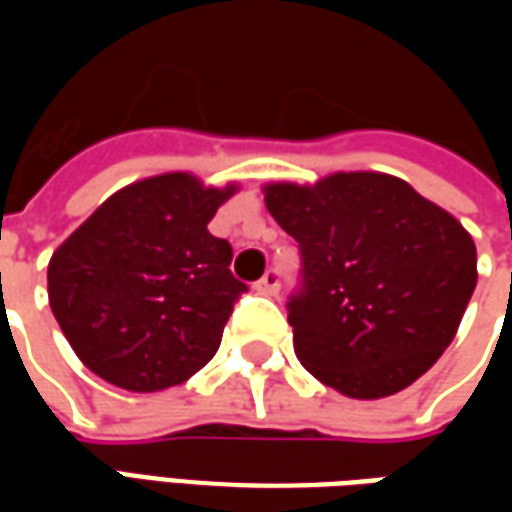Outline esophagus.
Returning <instances> with one entry per match:
<instances>
[{
    "label": "esophagus",
    "instance_id": "obj_1",
    "mask_svg": "<svg viewBox=\"0 0 512 512\" xmlns=\"http://www.w3.org/2000/svg\"><path fill=\"white\" fill-rule=\"evenodd\" d=\"M255 288L260 290V293H266V296H274L279 290V274L271 268V271H266V277L263 279H257L255 282Z\"/></svg>",
    "mask_w": 512,
    "mask_h": 512
}]
</instances>
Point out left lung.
Instances as JSON below:
<instances>
[{"mask_svg": "<svg viewBox=\"0 0 512 512\" xmlns=\"http://www.w3.org/2000/svg\"><path fill=\"white\" fill-rule=\"evenodd\" d=\"M263 194L301 249L304 288L288 304L301 365L356 400L395 395L428 373L477 285L463 224L386 172L268 183Z\"/></svg>", "mask_w": 512, "mask_h": 512, "instance_id": "8db88e82", "label": "left lung"}]
</instances>
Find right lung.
<instances>
[{"label":"right lung","mask_w":512,"mask_h":512,"mask_svg":"<svg viewBox=\"0 0 512 512\" xmlns=\"http://www.w3.org/2000/svg\"><path fill=\"white\" fill-rule=\"evenodd\" d=\"M238 186L167 172L115 191L49 260V304L95 376L128 392L189 381L222 343L246 285L208 222Z\"/></svg>","instance_id":"1"}]
</instances>
